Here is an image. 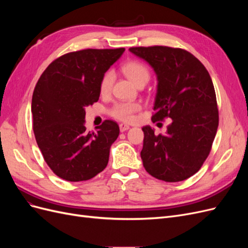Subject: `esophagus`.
<instances>
[{"instance_id":"obj_1","label":"esophagus","mask_w":248,"mask_h":248,"mask_svg":"<svg viewBox=\"0 0 248 248\" xmlns=\"http://www.w3.org/2000/svg\"><path fill=\"white\" fill-rule=\"evenodd\" d=\"M119 127H120V131H121V132H124V131H126V130H128L129 128H130V127L128 126V125H126V124H120L119 125Z\"/></svg>"}]
</instances>
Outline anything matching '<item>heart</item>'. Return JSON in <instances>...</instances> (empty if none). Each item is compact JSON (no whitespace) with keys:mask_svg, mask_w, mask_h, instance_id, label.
I'll return each instance as SVG.
<instances>
[{"mask_svg":"<svg viewBox=\"0 0 248 248\" xmlns=\"http://www.w3.org/2000/svg\"><path fill=\"white\" fill-rule=\"evenodd\" d=\"M121 69L125 76L128 78L134 85H140V82H147L150 78V72L147 66L139 61H129L122 65ZM114 82V73L108 71L100 81V93L108 94ZM140 109V104L138 102H118L109 110V115L120 121L130 122L133 120L134 114Z\"/></svg>","mask_w":248,"mask_h":248,"instance_id":"b5f03b06","label":"heart"}]
</instances>
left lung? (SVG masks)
I'll return each instance as SVG.
<instances>
[{"label":"left lung","instance_id":"left-lung-1","mask_svg":"<svg viewBox=\"0 0 248 248\" xmlns=\"http://www.w3.org/2000/svg\"><path fill=\"white\" fill-rule=\"evenodd\" d=\"M129 50L154 69L158 85L153 123L171 119L166 134L142 127L140 157L145 170L166 182L188 179L211 151L218 127L215 90L206 67L189 51L170 46H139Z\"/></svg>","mask_w":248,"mask_h":248}]
</instances>
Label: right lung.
I'll return each mask as SVG.
<instances>
[{
  "instance_id": "obj_1",
  "label": "right lung",
  "mask_w": 248,
  "mask_h": 248,
  "mask_svg": "<svg viewBox=\"0 0 248 248\" xmlns=\"http://www.w3.org/2000/svg\"><path fill=\"white\" fill-rule=\"evenodd\" d=\"M125 48H88L52 61L32 97L33 130L43 158L55 174L70 182L92 179L107 168L119 125L106 120L87 132L85 108L97 102L100 81Z\"/></svg>"
}]
</instances>
